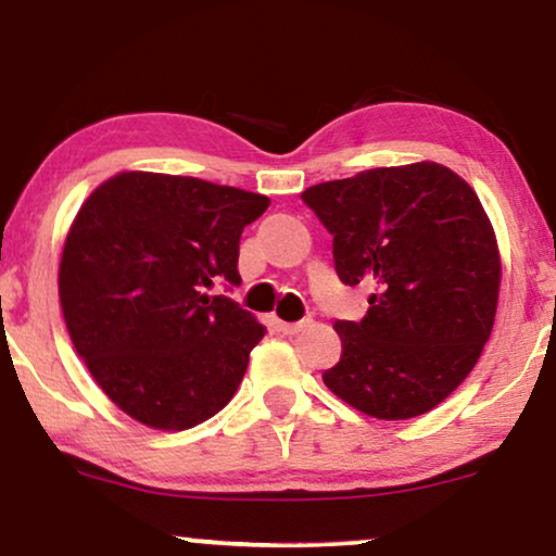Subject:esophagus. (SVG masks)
<instances>
[{
	"label": "esophagus",
	"mask_w": 556,
	"mask_h": 556,
	"mask_svg": "<svg viewBox=\"0 0 556 556\" xmlns=\"http://www.w3.org/2000/svg\"><path fill=\"white\" fill-rule=\"evenodd\" d=\"M308 324H311V318H303V321H293V324L280 321V331H283V333H299V331L306 329Z\"/></svg>",
	"instance_id": "34e87169"
}]
</instances>
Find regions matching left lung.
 I'll list each match as a JSON object with an SVG mask.
<instances>
[{
	"instance_id": "1",
	"label": "left lung",
	"mask_w": 556,
	"mask_h": 556,
	"mask_svg": "<svg viewBox=\"0 0 556 556\" xmlns=\"http://www.w3.org/2000/svg\"><path fill=\"white\" fill-rule=\"evenodd\" d=\"M346 286L369 283L362 321H337L329 390L377 420L440 405L476 367L496 318L501 257L466 179L435 162L379 166L308 187Z\"/></svg>"
}]
</instances>
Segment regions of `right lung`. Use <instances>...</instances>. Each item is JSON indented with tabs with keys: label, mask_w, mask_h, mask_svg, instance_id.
<instances>
[{
	"label": "right lung",
	"mask_w": 556,
	"mask_h": 556,
	"mask_svg": "<svg viewBox=\"0 0 556 556\" xmlns=\"http://www.w3.org/2000/svg\"><path fill=\"white\" fill-rule=\"evenodd\" d=\"M270 200L194 177L121 172L83 202L60 261L75 352L113 405L156 430L217 415L265 326L240 286V235Z\"/></svg>",
	"instance_id": "right-lung-1"
}]
</instances>
